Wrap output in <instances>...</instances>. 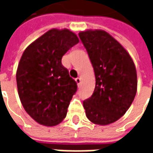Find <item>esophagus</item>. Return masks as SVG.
Here are the masks:
<instances>
[{
  "mask_svg": "<svg viewBox=\"0 0 153 153\" xmlns=\"http://www.w3.org/2000/svg\"><path fill=\"white\" fill-rule=\"evenodd\" d=\"M75 81H76V83L78 85H79L80 83H81V79H80V78H76V79H75Z\"/></svg>",
  "mask_w": 153,
  "mask_h": 153,
  "instance_id": "obj_1",
  "label": "esophagus"
}]
</instances>
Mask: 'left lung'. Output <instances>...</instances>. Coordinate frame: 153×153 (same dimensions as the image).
<instances>
[{"label": "left lung", "instance_id": "1", "mask_svg": "<svg viewBox=\"0 0 153 153\" xmlns=\"http://www.w3.org/2000/svg\"><path fill=\"white\" fill-rule=\"evenodd\" d=\"M93 65L96 85L93 95L83 101L87 118L107 125L125 115L137 93V72L127 51L104 30L79 33Z\"/></svg>", "mask_w": 153, "mask_h": 153}]
</instances>
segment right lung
<instances>
[{
	"label": "right lung",
	"mask_w": 153,
	"mask_h": 153,
	"mask_svg": "<svg viewBox=\"0 0 153 153\" xmlns=\"http://www.w3.org/2000/svg\"><path fill=\"white\" fill-rule=\"evenodd\" d=\"M79 42L69 29L52 28L22 55L16 72L19 97L26 112L40 125L55 126L66 116L77 83L61 59Z\"/></svg>",
	"instance_id": "add662e5"
}]
</instances>
